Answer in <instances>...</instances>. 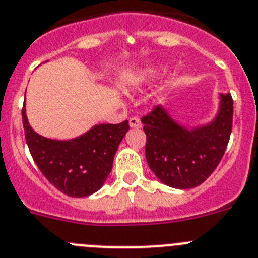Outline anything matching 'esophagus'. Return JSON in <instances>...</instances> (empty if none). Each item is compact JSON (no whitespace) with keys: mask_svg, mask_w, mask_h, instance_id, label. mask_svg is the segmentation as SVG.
<instances>
[{"mask_svg":"<svg viewBox=\"0 0 258 258\" xmlns=\"http://www.w3.org/2000/svg\"><path fill=\"white\" fill-rule=\"evenodd\" d=\"M130 127H132V128H140L142 127V122L136 116H132V118H130Z\"/></svg>","mask_w":258,"mask_h":258,"instance_id":"obj_1","label":"esophagus"}]
</instances>
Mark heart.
Segmentation results:
<instances>
[{
  "mask_svg": "<svg viewBox=\"0 0 258 258\" xmlns=\"http://www.w3.org/2000/svg\"><path fill=\"white\" fill-rule=\"evenodd\" d=\"M165 75V69H161V67H153V69H144V70H140L138 73L132 74L130 76L128 83L132 88H139V87H143L145 84H151V83L156 82L160 78Z\"/></svg>",
  "mask_w": 258,
  "mask_h": 258,
  "instance_id": "heart-1",
  "label": "heart"
}]
</instances>
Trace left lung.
<instances>
[{"label":"left lung","mask_w":258,"mask_h":258,"mask_svg":"<svg viewBox=\"0 0 258 258\" xmlns=\"http://www.w3.org/2000/svg\"><path fill=\"white\" fill-rule=\"evenodd\" d=\"M232 105L230 93H219L214 118L196 127L178 123L163 106H157L143 116L147 162L163 184L188 189L209 178L222 160L230 140Z\"/></svg>","instance_id":"left-lung-1"}]
</instances>
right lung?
Instances as JSON below:
<instances>
[{
  "instance_id": "1",
  "label": "right lung",
  "mask_w": 258,
  "mask_h": 258,
  "mask_svg": "<svg viewBox=\"0 0 258 258\" xmlns=\"http://www.w3.org/2000/svg\"><path fill=\"white\" fill-rule=\"evenodd\" d=\"M24 135L33 161L51 184L70 197H86L104 185L113 167L115 152L130 130L119 124H96L70 140L39 135L30 126L26 102L22 110Z\"/></svg>"
}]
</instances>
